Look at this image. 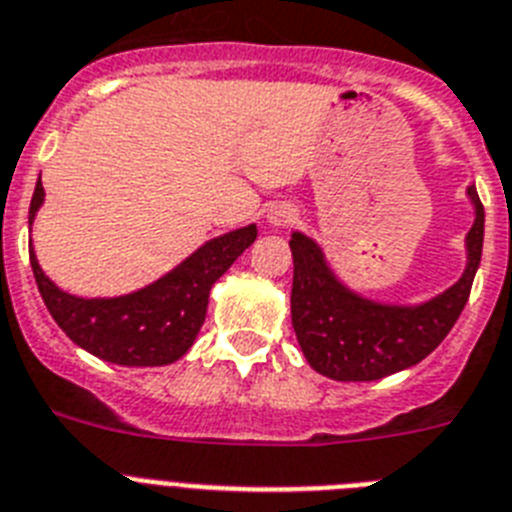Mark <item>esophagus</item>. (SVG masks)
Returning <instances> with one entry per match:
<instances>
[{
  "instance_id": "34e87169",
  "label": "esophagus",
  "mask_w": 512,
  "mask_h": 512,
  "mask_svg": "<svg viewBox=\"0 0 512 512\" xmlns=\"http://www.w3.org/2000/svg\"><path fill=\"white\" fill-rule=\"evenodd\" d=\"M270 221L276 223V226H294V223L299 221V216H296L294 208L278 205V208H273V213H270Z\"/></svg>"
}]
</instances>
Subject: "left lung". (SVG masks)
Segmentation results:
<instances>
[{"instance_id": "left-lung-1", "label": "left lung", "mask_w": 512, "mask_h": 512, "mask_svg": "<svg viewBox=\"0 0 512 512\" xmlns=\"http://www.w3.org/2000/svg\"><path fill=\"white\" fill-rule=\"evenodd\" d=\"M468 195L476 221L468 231L466 273L422 307H385L351 294L333 278L320 247L304 234H291V322L312 369L330 380L369 382L414 367L440 346L466 307L482 260L484 205L474 187Z\"/></svg>"}]
</instances>
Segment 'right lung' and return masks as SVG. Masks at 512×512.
Returning a JSON list of instances; mask_svg holds the SVG:
<instances>
[{
	"label": "right lung",
	"instance_id": "obj_1",
	"mask_svg": "<svg viewBox=\"0 0 512 512\" xmlns=\"http://www.w3.org/2000/svg\"><path fill=\"white\" fill-rule=\"evenodd\" d=\"M41 203L44 187L38 182L30 200L28 221H33ZM255 239V226L218 236L166 278L117 299H77L57 289L38 268L33 249L30 268L46 309L80 349L122 367H163L187 354L195 343L208 312L210 286Z\"/></svg>",
	"mask_w": 512,
	"mask_h": 512
}]
</instances>
